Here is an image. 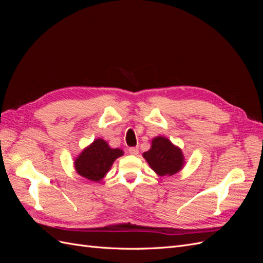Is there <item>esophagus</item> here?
I'll use <instances>...</instances> for the list:
<instances>
[{"instance_id":"esophagus-1","label":"esophagus","mask_w":263,"mask_h":263,"mask_svg":"<svg viewBox=\"0 0 263 263\" xmlns=\"http://www.w3.org/2000/svg\"><path fill=\"white\" fill-rule=\"evenodd\" d=\"M128 151H129V154L133 155V156H136V155H138V153H139V150H138L137 147H130V148L128 149Z\"/></svg>"}]
</instances>
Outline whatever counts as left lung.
I'll return each mask as SVG.
<instances>
[{
	"instance_id": "obj_1",
	"label": "left lung",
	"mask_w": 263,
	"mask_h": 263,
	"mask_svg": "<svg viewBox=\"0 0 263 263\" xmlns=\"http://www.w3.org/2000/svg\"><path fill=\"white\" fill-rule=\"evenodd\" d=\"M147 163L159 177H170L180 172L185 164L182 149L163 136L151 140V147L142 154Z\"/></svg>"
}]
</instances>
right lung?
Returning <instances> with one entry per match:
<instances>
[{"label":"right lung","mask_w":263,"mask_h":263,"mask_svg":"<svg viewBox=\"0 0 263 263\" xmlns=\"http://www.w3.org/2000/svg\"><path fill=\"white\" fill-rule=\"evenodd\" d=\"M123 155L122 149L110 148L107 141L97 138L74 158V169L82 178L100 182L105 178L116 159Z\"/></svg>","instance_id":"obj_1"}]
</instances>
